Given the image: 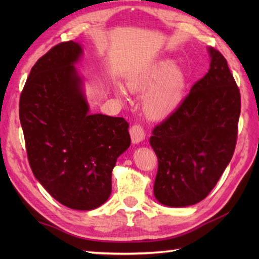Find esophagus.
I'll use <instances>...</instances> for the list:
<instances>
[{
	"label": "esophagus",
	"instance_id": "1",
	"mask_svg": "<svg viewBox=\"0 0 259 259\" xmlns=\"http://www.w3.org/2000/svg\"><path fill=\"white\" fill-rule=\"evenodd\" d=\"M130 137L133 144H139L142 140L145 138V133L144 129L139 124H134L130 126Z\"/></svg>",
	"mask_w": 259,
	"mask_h": 259
}]
</instances>
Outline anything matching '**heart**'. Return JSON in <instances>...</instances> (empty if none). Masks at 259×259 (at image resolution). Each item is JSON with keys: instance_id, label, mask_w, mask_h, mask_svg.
Instances as JSON below:
<instances>
[{"instance_id": "1", "label": "heart", "mask_w": 259, "mask_h": 259, "mask_svg": "<svg viewBox=\"0 0 259 259\" xmlns=\"http://www.w3.org/2000/svg\"><path fill=\"white\" fill-rule=\"evenodd\" d=\"M128 88L136 94H143V108L152 119L169 116L179 107L184 99L186 76L172 60L162 59L150 67L128 78ZM117 97L128 98L125 89L120 84L114 87Z\"/></svg>"}]
</instances>
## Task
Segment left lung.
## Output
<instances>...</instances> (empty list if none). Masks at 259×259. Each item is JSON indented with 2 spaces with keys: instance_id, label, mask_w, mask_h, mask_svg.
I'll list each match as a JSON object with an SVG mask.
<instances>
[{
  "instance_id": "obj_1",
  "label": "left lung",
  "mask_w": 259,
  "mask_h": 259,
  "mask_svg": "<svg viewBox=\"0 0 259 259\" xmlns=\"http://www.w3.org/2000/svg\"><path fill=\"white\" fill-rule=\"evenodd\" d=\"M176 111L156 125L150 144L159 161L154 196L168 207L202 201L233 156L241 111L239 88L221 52Z\"/></svg>"
}]
</instances>
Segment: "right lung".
I'll return each instance as SVG.
<instances>
[{"mask_svg":"<svg viewBox=\"0 0 259 259\" xmlns=\"http://www.w3.org/2000/svg\"><path fill=\"white\" fill-rule=\"evenodd\" d=\"M81 45H57L32 67L19 102L35 178L61 204L93 210L112 192V170L130 146L123 117L90 114L75 65Z\"/></svg>","mask_w":259,"mask_h":259,"instance_id":"add662e5","label":"right lung"}]
</instances>
